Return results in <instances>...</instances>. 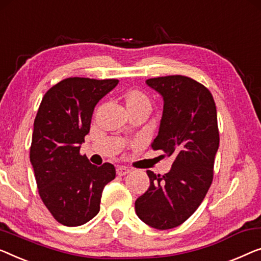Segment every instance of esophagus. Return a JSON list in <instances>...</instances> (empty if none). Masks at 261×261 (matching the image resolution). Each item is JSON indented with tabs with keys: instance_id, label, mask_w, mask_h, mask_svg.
<instances>
[{
	"instance_id": "esophagus-1",
	"label": "esophagus",
	"mask_w": 261,
	"mask_h": 261,
	"mask_svg": "<svg viewBox=\"0 0 261 261\" xmlns=\"http://www.w3.org/2000/svg\"><path fill=\"white\" fill-rule=\"evenodd\" d=\"M129 172H130L129 169H128L127 167H123V166H119V167L116 168V174L120 175V176L126 175V174H128V173H129Z\"/></svg>"
}]
</instances>
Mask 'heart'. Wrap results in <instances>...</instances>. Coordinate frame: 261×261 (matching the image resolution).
I'll return each mask as SVG.
<instances>
[{"label": "heart", "mask_w": 261, "mask_h": 261, "mask_svg": "<svg viewBox=\"0 0 261 261\" xmlns=\"http://www.w3.org/2000/svg\"><path fill=\"white\" fill-rule=\"evenodd\" d=\"M127 107H148L150 108V101L145 94L139 90H132L126 96Z\"/></svg>", "instance_id": "obj_1"}]
</instances>
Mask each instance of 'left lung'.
I'll return each instance as SVG.
<instances>
[{
  "label": "left lung",
  "instance_id": "8db88e82",
  "mask_svg": "<svg viewBox=\"0 0 261 261\" xmlns=\"http://www.w3.org/2000/svg\"><path fill=\"white\" fill-rule=\"evenodd\" d=\"M146 84L164 99L152 148L174 162L164 175L147 171L150 185L135 201V212L150 227L169 229L195 212L212 184L219 148L217 107L210 90L191 77L171 75Z\"/></svg>",
  "mask_w": 261,
  "mask_h": 261
}]
</instances>
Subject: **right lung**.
Wrapping results in <instances>:
<instances>
[{"mask_svg": "<svg viewBox=\"0 0 261 261\" xmlns=\"http://www.w3.org/2000/svg\"><path fill=\"white\" fill-rule=\"evenodd\" d=\"M119 80L68 77L44 94L37 111L30 147L39 194L60 224L84 225L100 211L106 185L115 167L90 164L81 155V143L89 133L96 103Z\"/></svg>", "mask_w": 261, "mask_h": 261, "instance_id": "1", "label": "right lung"}]
</instances>
